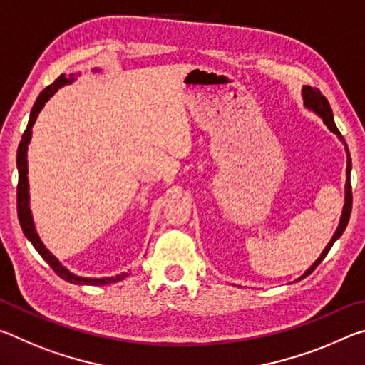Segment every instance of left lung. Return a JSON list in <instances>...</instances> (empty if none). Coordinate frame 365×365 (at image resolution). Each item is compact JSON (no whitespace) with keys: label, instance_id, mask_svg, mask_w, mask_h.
<instances>
[{"label":"left lung","instance_id":"left-lung-1","mask_svg":"<svg viewBox=\"0 0 365 365\" xmlns=\"http://www.w3.org/2000/svg\"><path fill=\"white\" fill-rule=\"evenodd\" d=\"M302 98H304V106L307 109L314 110V113L319 114L320 117H322V120L325 122V125L330 128V130L333 133H336L339 140L341 138V133H339V130L335 125V120H333V113H331V108H330V103L327 101V98L320 93L319 88H312V86H302ZM344 141V140H343ZM346 145V143H344ZM346 153H348V163H346V187H344V191H346V196H344V207H343V214H341V219H339V225L336 228L335 235H333V238L329 242V245H327V248L324 250L322 255H320V257L317 259L316 262L312 264V267H309L304 275L299 277L298 280H302L304 277H307L309 274H312L314 269L317 267V265L324 261V257L327 256V252L330 251V248L333 246V243L336 242V240L341 237V233L344 232L346 225H348V220H349V215H351V209H353V193H351V158H349V151L348 148H346Z\"/></svg>","mask_w":365,"mask_h":365}]
</instances>
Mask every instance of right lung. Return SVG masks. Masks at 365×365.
Masks as SVG:
<instances>
[{
    "label": "right lung",
    "instance_id": "1",
    "mask_svg": "<svg viewBox=\"0 0 365 365\" xmlns=\"http://www.w3.org/2000/svg\"><path fill=\"white\" fill-rule=\"evenodd\" d=\"M73 80V73H71L69 77H66V73H61V76L54 80L51 85H48L45 90L41 91L40 96L36 98V101L34 104L32 110H30V119L27 123L26 132L22 135V140L19 143V148H17V170H19V183H17V215H19V222L22 227V232L26 237L30 240V243L34 245V248L40 252V256L45 259V261L49 264L56 274L61 277V279L73 283V285H93V287H100V285H109V283H115L120 282L128 277L130 274L128 272H122V274L115 275V277H106V279H86V277H78L73 275L72 272L67 270L63 264H61L56 257H54L51 252H49L45 245L41 243V240L38 237V233L35 230L34 225V219H32V212H30L29 207V170H27V148L30 143V137H32V127L38 117L40 110L45 106V103L51 98L54 93H56L58 88L64 86L67 83H71Z\"/></svg>",
    "mask_w": 365,
    "mask_h": 365
}]
</instances>
